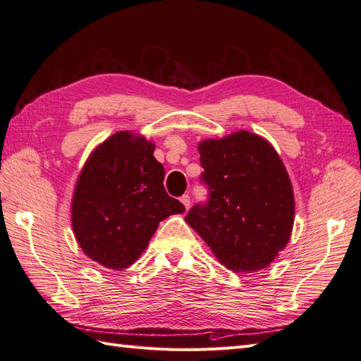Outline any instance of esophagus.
Wrapping results in <instances>:
<instances>
[{
  "instance_id": "esophagus-1",
  "label": "esophagus",
  "mask_w": 361,
  "mask_h": 361,
  "mask_svg": "<svg viewBox=\"0 0 361 361\" xmlns=\"http://www.w3.org/2000/svg\"><path fill=\"white\" fill-rule=\"evenodd\" d=\"M180 202H182V204L185 206V209H190V206H191V199H190V195L188 194H183L182 197H180Z\"/></svg>"
}]
</instances>
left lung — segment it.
<instances>
[{"instance_id":"1","label":"left lung","mask_w":361,"mask_h":361,"mask_svg":"<svg viewBox=\"0 0 361 361\" xmlns=\"http://www.w3.org/2000/svg\"><path fill=\"white\" fill-rule=\"evenodd\" d=\"M199 154L209 199L185 220L228 269L267 268L286 247L295 218L292 183L276 149L239 130L202 141Z\"/></svg>"}]
</instances>
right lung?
Instances as JSON below:
<instances>
[{"mask_svg":"<svg viewBox=\"0 0 361 361\" xmlns=\"http://www.w3.org/2000/svg\"><path fill=\"white\" fill-rule=\"evenodd\" d=\"M155 145L128 130L97 146L84 164L72 199V227L84 253L110 269L130 267L159 221L185 212L164 188Z\"/></svg>","mask_w":361,"mask_h":361,"instance_id":"1","label":"right lung"}]
</instances>
